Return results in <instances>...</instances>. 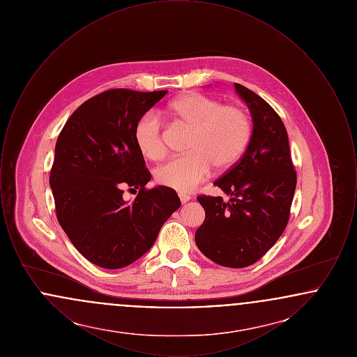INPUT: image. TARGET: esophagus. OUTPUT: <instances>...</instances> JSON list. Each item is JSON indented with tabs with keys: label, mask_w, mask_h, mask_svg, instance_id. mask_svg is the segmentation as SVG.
<instances>
[{
	"label": "esophagus",
	"mask_w": 357,
	"mask_h": 357,
	"mask_svg": "<svg viewBox=\"0 0 357 357\" xmlns=\"http://www.w3.org/2000/svg\"><path fill=\"white\" fill-rule=\"evenodd\" d=\"M179 199H181V202L185 204L191 199V197L190 195H186V194H179Z\"/></svg>",
	"instance_id": "34e87169"
}]
</instances>
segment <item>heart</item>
<instances>
[{"mask_svg": "<svg viewBox=\"0 0 357 357\" xmlns=\"http://www.w3.org/2000/svg\"><path fill=\"white\" fill-rule=\"evenodd\" d=\"M167 112L191 128L186 144L188 153L162 165L155 171V179L179 192L194 190L208 176L213 166L217 170L234 166L252 139V121L243 109L222 105L202 93H187L175 99ZM134 139L140 153L150 160H158L166 153L162 124L153 112L136 121Z\"/></svg>", "mask_w": 357, "mask_h": 357, "instance_id": "1", "label": "heart"}]
</instances>
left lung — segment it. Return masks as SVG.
Returning <instances> with one entry per match:
<instances>
[{
  "label": "left lung",
  "mask_w": 357,
  "mask_h": 357,
  "mask_svg": "<svg viewBox=\"0 0 357 357\" xmlns=\"http://www.w3.org/2000/svg\"><path fill=\"white\" fill-rule=\"evenodd\" d=\"M234 86L250 111L252 139L237 165L214 182L230 199L197 198L206 215L195 231V243L218 265L246 268L284 233L297 178L281 118L253 91Z\"/></svg>",
  "instance_id": "left-lung-1"
}]
</instances>
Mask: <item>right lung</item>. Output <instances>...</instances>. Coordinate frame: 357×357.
Wrapping results in <instances>:
<instances>
[{
	"instance_id": "1",
	"label": "right lung",
	"mask_w": 357,
	"mask_h": 357,
	"mask_svg": "<svg viewBox=\"0 0 357 357\" xmlns=\"http://www.w3.org/2000/svg\"><path fill=\"white\" fill-rule=\"evenodd\" d=\"M169 91L109 89L83 102L57 137L51 185L56 215L73 246L92 264L120 269L147 253L181 207L170 187L144 188L151 174L136 147V121ZM124 185L139 188L132 203Z\"/></svg>"
}]
</instances>
